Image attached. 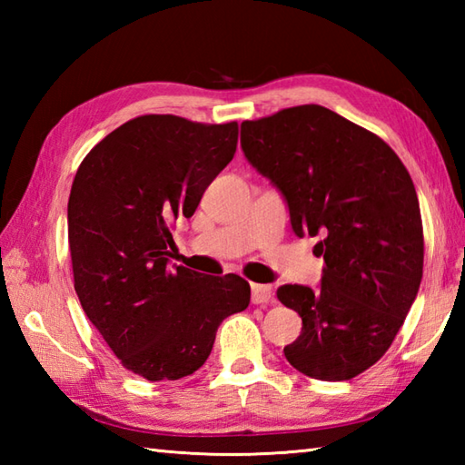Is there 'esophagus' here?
<instances>
[{"label": "esophagus", "mask_w": 465, "mask_h": 465, "mask_svg": "<svg viewBox=\"0 0 465 465\" xmlns=\"http://www.w3.org/2000/svg\"><path fill=\"white\" fill-rule=\"evenodd\" d=\"M252 302L253 303H270V302H273L272 285L252 283Z\"/></svg>", "instance_id": "1"}]
</instances>
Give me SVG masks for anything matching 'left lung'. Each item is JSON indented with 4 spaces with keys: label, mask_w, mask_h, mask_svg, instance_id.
I'll use <instances>...</instances> for the list:
<instances>
[{
    "label": "left lung",
    "mask_w": 465,
    "mask_h": 465,
    "mask_svg": "<svg viewBox=\"0 0 465 465\" xmlns=\"http://www.w3.org/2000/svg\"><path fill=\"white\" fill-rule=\"evenodd\" d=\"M248 162L278 187L298 238H320V290L288 283L278 300L300 313L283 353L313 380L360 375L390 350L423 273L416 187L381 137L322 105L242 124Z\"/></svg>",
    "instance_id": "left-lung-1"
}]
</instances>
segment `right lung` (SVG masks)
Returning <instances> with one entry per match:
<instances>
[{"instance_id":"right-lung-1","label":"right lung","mask_w":465,"mask_h":465,"mask_svg":"<svg viewBox=\"0 0 465 465\" xmlns=\"http://www.w3.org/2000/svg\"><path fill=\"white\" fill-rule=\"evenodd\" d=\"M235 147V122L140 115L105 135L74 177L67 238L75 293L124 368L150 381L200 370L220 323L250 305L240 275L167 265L170 223L193 215Z\"/></svg>"}]
</instances>
